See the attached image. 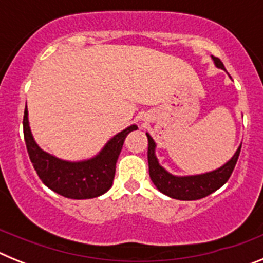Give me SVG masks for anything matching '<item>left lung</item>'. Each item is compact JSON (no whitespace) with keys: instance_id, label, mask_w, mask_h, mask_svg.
<instances>
[{"instance_id":"obj_1","label":"left lung","mask_w":263,"mask_h":263,"mask_svg":"<svg viewBox=\"0 0 263 263\" xmlns=\"http://www.w3.org/2000/svg\"><path fill=\"white\" fill-rule=\"evenodd\" d=\"M213 63L217 68H221L225 71V67L222 62L218 58L212 57ZM148 141L147 148V160H148V174L152 178L155 187L159 190L162 194L167 195L168 197L178 199V200H197L208 196L216 190L225 184L228 179L231 178L233 173L234 166L237 163L238 155L241 152L240 147L237 148L233 157L228 160L227 163L221 167L210 171L205 174H199V175H187V176H176L170 174L166 168L160 166L158 162V158L155 155V145L154 139L148 133H146Z\"/></svg>"}]
</instances>
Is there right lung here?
Returning a JSON list of instances; mask_svg holds the SVG:
<instances>
[{
    "label": "right lung",
    "mask_w": 263,
    "mask_h": 263,
    "mask_svg": "<svg viewBox=\"0 0 263 263\" xmlns=\"http://www.w3.org/2000/svg\"><path fill=\"white\" fill-rule=\"evenodd\" d=\"M138 129L137 125L111 137L93 158L79 162L63 160L42 150L32 137L27 105L23 116V136L30 160L41 180L53 192L68 199H93L105 194L113 184L116 163L127 134Z\"/></svg>",
    "instance_id": "right-lung-1"
}]
</instances>
